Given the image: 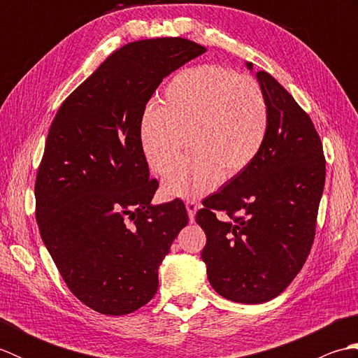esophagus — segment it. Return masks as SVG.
<instances>
[{
    "mask_svg": "<svg viewBox=\"0 0 358 358\" xmlns=\"http://www.w3.org/2000/svg\"><path fill=\"white\" fill-rule=\"evenodd\" d=\"M199 203L194 201V200H189L186 201V209H187V215H189V220H191V223H194L195 220V212L199 210Z\"/></svg>",
    "mask_w": 358,
    "mask_h": 358,
    "instance_id": "34e87169",
    "label": "esophagus"
}]
</instances>
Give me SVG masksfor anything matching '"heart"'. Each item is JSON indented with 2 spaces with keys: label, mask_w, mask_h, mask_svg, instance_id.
<instances>
[{
  "label": "heart",
  "mask_w": 358,
  "mask_h": 358,
  "mask_svg": "<svg viewBox=\"0 0 358 358\" xmlns=\"http://www.w3.org/2000/svg\"><path fill=\"white\" fill-rule=\"evenodd\" d=\"M269 113L257 81L220 66L181 71L167 83L159 106L140 123V146L149 167L166 173L188 136L193 154L163 180V191L194 199L218 178H232L254 162L268 135Z\"/></svg>",
  "instance_id": "obj_1"
}]
</instances>
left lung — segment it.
I'll return each mask as SVG.
<instances>
[{
    "instance_id": "8db88e82",
    "label": "left lung",
    "mask_w": 358,
    "mask_h": 358,
    "mask_svg": "<svg viewBox=\"0 0 358 358\" xmlns=\"http://www.w3.org/2000/svg\"><path fill=\"white\" fill-rule=\"evenodd\" d=\"M245 64L254 72L252 63ZM255 78L269 113L263 148L195 217L208 238L201 258L210 286L245 305L275 299L303 268L326 173L313 121L268 72H255ZM217 210L230 218L218 220Z\"/></svg>"
}]
</instances>
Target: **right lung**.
Segmentation results:
<instances>
[{
  "mask_svg": "<svg viewBox=\"0 0 358 358\" xmlns=\"http://www.w3.org/2000/svg\"><path fill=\"white\" fill-rule=\"evenodd\" d=\"M204 52L185 38L127 44L67 96L50 126L36 223L67 287L96 313L146 305L189 222L181 200L152 204L158 181L141 152L140 123L159 83Z\"/></svg>",
  "mask_w": 358,
  "mask_h": 358,
  "instance_id": "right-lung-1",
  "label": "right lung"
}]
</instances>
